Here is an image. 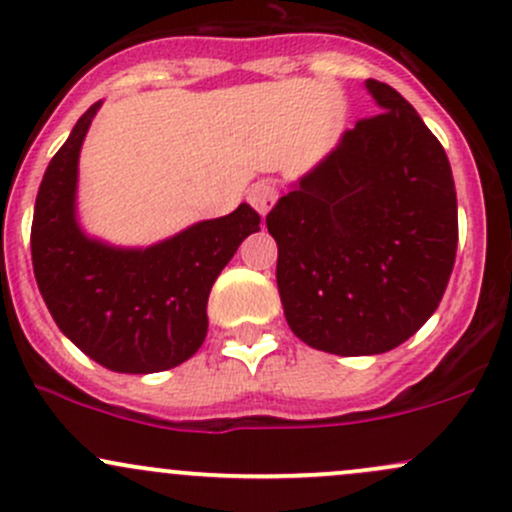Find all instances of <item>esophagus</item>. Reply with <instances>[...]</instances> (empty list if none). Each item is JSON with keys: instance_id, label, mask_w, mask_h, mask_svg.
<instances>
[{"instance_id": "obj_1", "label": "esophagus", "mask_w": 512, "mask_h": 512, "mask_svg": "<svg viewBox=\"0 0 512 512\" xmlns=\"http://www.w3.org/2000/svg\"><path fill=\"white\" fill-rule=\"evenodd\" d=\"M277 199H279V189H277V184L269 182V179L255 182L250 187V192H247V201H250V204L257 209V213H262V216L272 209L274 201Z\"/></svg>"}]
</instances>
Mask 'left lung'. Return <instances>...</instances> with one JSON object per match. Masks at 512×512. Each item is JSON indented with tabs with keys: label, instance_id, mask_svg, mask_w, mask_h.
<instances>
[{
	"label": "left lung",
	"instance_id": "8db88e82",
	"mask_svg": "<svg viewBox=\"0 0 512 512\" xmlns=\"http://www.w3.org/2000/svg\"><path fill=\"white\" fill-rule=\"evenodd\" d=\"M381 114L267 213L294 335L340 357L381 355L425 325L457 255V192L445 148L396 89L367 80Z\"/></svg>",
	"mask_w": 512,
	"mask_h": 512
}]
</instances>
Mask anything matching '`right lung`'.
I'll list each match as a JSON object with an SVG mask.
<instances>
[{
	"mask_svg": "<svg viewBox=\"0 0 512 512\" xmlns=\"http://www.w3.org/2000/svg\"><path fill=\"white\" fill-rule=\"evenodd\" d=\"M99 106L84 111L43 174L31 226L33 274L50 316L84 355L111 372H165L204 342L211 286L260 230V213L240 204L148 247L89 238L77 221V167Z\"/></svg>",
	"mask_w": 512,
	"mask_h": 512,
	"instance_id": "add662e5",
	"label": "right lung"
}]
</instances>
